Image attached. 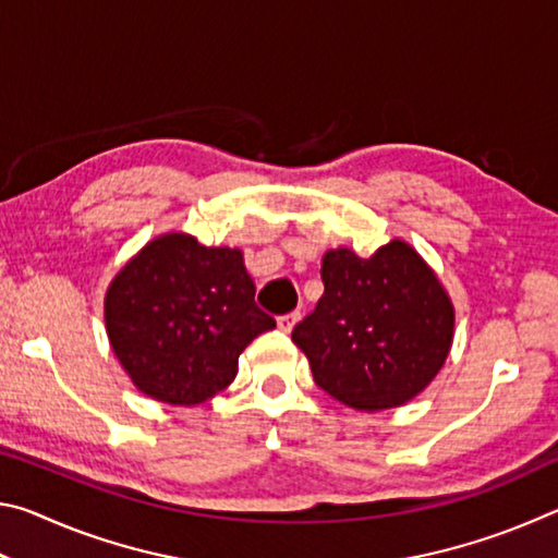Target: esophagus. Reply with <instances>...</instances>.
Instances as JSON below:
<instances>
[{
  "label": "esophagus",
  "instance_id": "1",
  "mask_svg": "<svg viewBox=\"0 0 558 558\" xmlns=\"http://www.w3.org/2000/svg\"><path fill=\"white\" fill-rule=\"evenodd\" d=\"M298 319H300V313H288V315H280V317H278V327L282 329V332H290V329L298 325Z\"/></svg>",
  "mask_w": 558,
  "mask_h": 558
}]
</instances>
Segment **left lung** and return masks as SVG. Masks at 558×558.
Listing matches in <instances>:
<instances>
[{
	"label": "left lung",
	"instance_id": "1",
	"mask_svg": "<svg viewBox=\"0 0 558 558\" xmlns=\"http://www.w3.org/2000/svg\"><path fill=\"white\" fill-rule=\"evenodd\" d=\"M319 276L323 298L292 329L319 389L362 411L426 389L450 352L452 305L418 253L403 241L372 258L337 248Z\"/></svg>",
	"mask_w": 558,
	"mask_h": 558
}]
</instances>
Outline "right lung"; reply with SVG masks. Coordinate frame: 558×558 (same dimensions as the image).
Listing matches in <instances>:
<instances>
[{
  "instance_id": "right-lung-1",
  "label": "right lung",
  "mask_w": 558,
  "mask_h": 558,
  "mask_svg": "<svg viewBox=\"0 0 558 558\" xmlns=\"http://www.w3.org/2000/svg\"><path fill=\"white\" fill-rule=\"evenodd\" d=\"M106 325L112 352L140 391L192 405L233 381L239 354L276 319L256 305L241 251L169 233L112 280Z\"/></svg>"
}]
</instances>
